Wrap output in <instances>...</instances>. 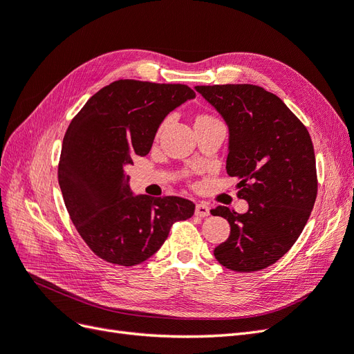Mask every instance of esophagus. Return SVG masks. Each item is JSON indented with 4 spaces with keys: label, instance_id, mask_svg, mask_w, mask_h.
<instances>
[{
    "label": "esophagus",
    "instance_id": "34e87169",
    "mask_svg": "<svg viewBox=\"0 0 354 354\" xmlns=\"http://www.w3.org/2000/svg\"><path fill=\"white\" fill-rule=\"evenodd\" d=\"M195 214L198 217H208L209 216V207L207 203H198L196 208H195Z\"/></svg>",
    "mask_w": 354,
    "mask_h": 354
}]
</instances>
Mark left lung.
Listing matches in <instances>:
<instances>
[{
	"mask_svg": "<svg viewBox=\"0 0 354 354\" xmlns=\"http://www.w3.org/2000/svg\"><path fill=\"white\" fill-rule=\"evenodd\" d=\"M196 91L229 127L227 174L248 211L211 209L226 218L230 236L214 250L234 272H257L283 257L301 234L317 195L313 143L288 106L259 85H198Z\"/></svg>",
	"mask_w": 354,
	"mask_h": 354,
	"instance_id": "8db88e82",
	"label": "left lung"
}]
</instances>
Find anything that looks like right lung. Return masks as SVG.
I'll use <instances>...</instances> for the list:
<instances>
[{
  "label": "right lung",
  "instance_id": "1",
  "mask_svg": "<svg viewBox=\"0 0 354 354\" xmlns=\"http://www.w3.org/2000/svg\"><path fill=\"white\" fill-rule=\"evenodd\" d=\"M195 95L183 84L120 80L90 97L69 124L59 185L75 227L104 261H146L176 221L194 216L189 199L133 195L125 168L149 153L165 116Z\"/></svg>",
  "mask_w": 354,
  "mask_h": 354
}]
</instances>
